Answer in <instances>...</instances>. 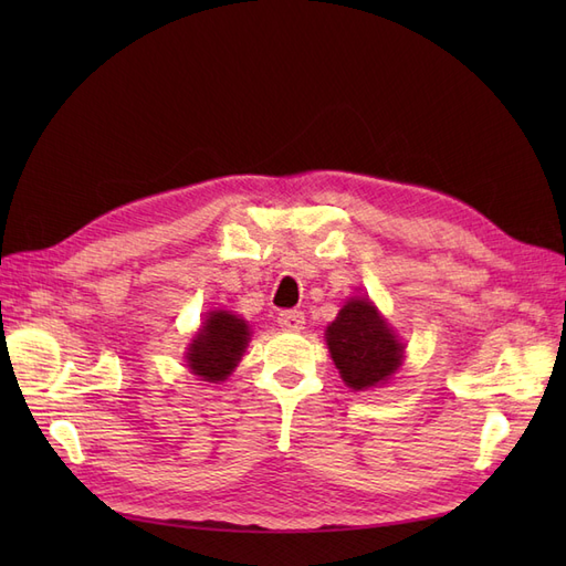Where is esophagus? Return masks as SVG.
<instances>
[{
    "mask_svg": "<svg viewBox=\"0 0 566 566\" xmlns=\"http://www.w3.org/2000/svg\"><path fill=\"white\" fill-rule=\"evenodd\" d=\"M279 325L283 331H302L304 328V314L297 312V310H285L279 314Z\"/></svg>",
    "mask_w": 566,
    "mask_h": 566,
    "instance_id": "34e87169",
    "label": "esophagus"
}]
</instances>
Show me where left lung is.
Returning a JSON list of instances; mask_svg holds the SVG:
<instances>
[{
    "label": "left lung",
    "mask_w": 566,
    "mask_h": 566,
    "mask_svg": "<svg viewBox=\"0 0 566 566\" xmlns=\"http://www.w3.org/2000/svg\"><path fill=\"white\" fill-rule=\"evenodd\" d=\"M325 342L342 380L352 389H368L387 380L399 368L403 354L397 335L364 297L342 306L337 318L325 331Z\"/></svg>",
    "instance_id": "left-lung-1"
}]
</instances>
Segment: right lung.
Here are the masks:
<instances>
[{"mask_svg": "<svg viewBox=\"0 0 566 566\" xmlns=\"http://www.w3.org/2000/svg\"><path fill=\"white\" fill-rule=\"evenodd\" d=\"M250 339L248 323L229 312H212L202 323L193 345L188 347V368L202 380H227L229 373L241 361Z\"/></svg>", "mask_w": 566, "mask_h": 566, "instance_id": "add662e5", "label": "right lung"}]
</instances>
